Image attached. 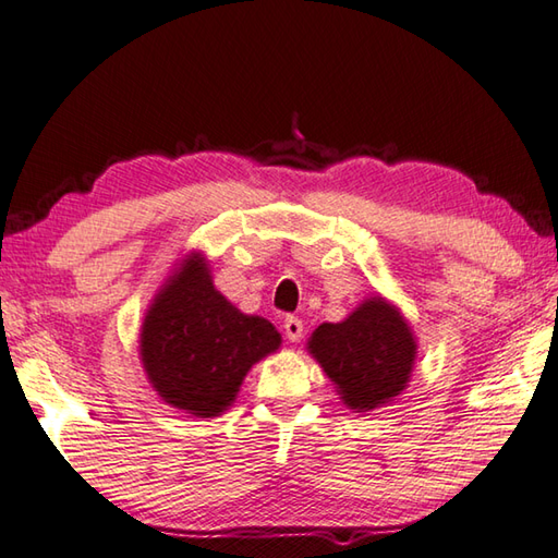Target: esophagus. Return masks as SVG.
<instances>
[{"mask_svg":"<svg viewBox=\"0 0 558 558\" xmlns=\"http://www.w3.org/2000/svg\"><path fill=\"white\" fill-rule=\"evenodd\" d=\"M283 332H287V338L291 342H299L303 338V320L296 318V315H289V318L283 320Z\"/></svg>","mask_w":558,"mask_h":558,"instance_id":"34e87169","label":"esophagus"}]
</instances>
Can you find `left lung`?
<instances>
[{"label":"left lung","instance_id":"left-lung-1","mask_svg":"<svg viewBox=\"0 0 558 558\" xmlns=\"http://www.w3.org/2000/svg\"><path fill=\"white\" fill-rule=\"evenodd\" d=\"M308 347L354 410L378 408L401 393L415 360L408 323L381 299L362 303L342 323H323Z\"/></svg>","mask_w":558,"mask_h":558}]
</instances>
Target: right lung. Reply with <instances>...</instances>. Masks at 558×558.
<instances>
[{
  "instance_id": "add662e5",
  "label": "right lung",
  "mask_w": 558,
  "mask_h": 558,
  "mask_svg": "<svg viewBox=\"0 0 558 558\" xmlns=\"http://www.w3.org/2000/svg\"><path fill=\"white\" fill-rule=\"evenodd\" d=\"M279 342L275 325L230 306L204 259L192 257L145 315L141 354L167 403L214 417L233 401L250 366Z\"/></svg>"
}]
</instances>
